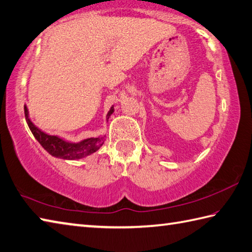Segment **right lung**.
I'll return each mask as SVG.
<instances>
[{
  "mask_svg": "<svg viewBox=\"0 0 252 252\" xmlns=\"http://www.w3.org/2000/svg\"><path fill=\"white\" fill-rule=\"evenodd\" d=\"M25 110V118H26V122L31 129L33 136L36 140L40 143L41 146L46 150L49 154L58 157V158L62 159H81L88 155H92L93 153L97 152L102 146L105 139L103 137H90V139L83 140L78 143H72L64 141L61 137L57 135H49L47 133L42 132L40 129L33 125V123L29 119L28 109L26 105L24 106ZM113 107L110 108L109 112L107 113V121L109 117L113 112Z\"/></svg>",
  "mask_w": 252,
  "mask_h": 252,
  "instance_id": "1",
  "label": "right lung"
}]
</instances>
